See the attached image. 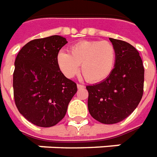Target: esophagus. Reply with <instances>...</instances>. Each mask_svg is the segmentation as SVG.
<instances>
[{
  "instance_id": "1",
  "label": "esophagus",
  "mask_w": 157,
  "mask_h": 157,
  "mask_svg": "<svg viewBox=\"0 0 157 157\" xmlns=\"http://www.w3.org/2000/svg\"><path fill=\"white\" fill-rule=\"evenodd\" d=\"M77 87H78V89H84V88H85V86H84V85H78V84L77 85Z\"/></svg>"
}]
</instances>
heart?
Returning <instances> with one entry per match:
<instances>
[{
    "instance_id": "b5f03b06",
    "label": "heart",
    "mask_w": 157,
    "mask_h": 157,
    "mask_svg": "<svg viewBox=\"0 0 157 157\" xmlns=\"http://www.w3.org/2000/svg\"><path fill=\"white\" fill-rule=\"evenodd\" d=\"M115 60V48L108 41H82L72 45L70 54L60 51L56 57L58 67L65 76H75L81 65L82 74L92 83L104 80L109 76Z\"/></svg>"
}]
</instances>
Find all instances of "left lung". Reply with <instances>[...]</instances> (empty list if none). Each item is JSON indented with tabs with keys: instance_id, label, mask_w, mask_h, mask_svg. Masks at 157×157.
Returning <instances> with one entry per match:
<instances>
[{
	"instance_id": "1",
	"label": "left lung",
	"mask_w": 157,
	"mask_h": 157,
	"mask_svg": "<svg viewBox=\"0 0 157 157\" xmlns=\"http://www.w3.org/2000/svg\"><path fill=\"white\" fill-rule=\"evenodd\" d=\"M109 40L116 52L113 72L100 83L86 86L90 113L103 124L118 123L134 111L143 97L144 81L138 50L121 40Z\"/></svg>"
}]
</instances>
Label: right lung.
I'll list each match as a JSON object with an SVG mask.
<instances>
[{
  "label": "right lung",
  "mask_w": 157,
  "mask_h": 157,
  "mask_svg": "<svg viewBox=\"0 0 157 157\" xmlns=\"http://www.w3.org/2000/svg\"><path fill=\"white\" fill-rule=\"evenodd\" d=\"M67 44L60 36L32 40L15 60L13 96L19 113L41 127H50L66 115L77 85L58 67L56 57Z\"/></svg>",
  "instance_id": "right-lung-1"
}]
</instances>
